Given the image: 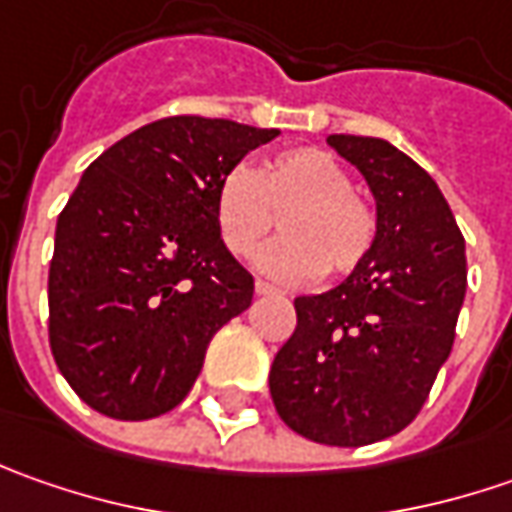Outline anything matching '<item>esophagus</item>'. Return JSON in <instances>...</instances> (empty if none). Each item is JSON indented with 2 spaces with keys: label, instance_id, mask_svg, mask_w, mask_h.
Segmentation results:
<instances>
[{
  "label": "esophagus",
  "instance_id": "1",
  "mask_svg": "<svg viewBox=\"0 0 512 512\" xmlns=\"http://www.w3.org/2000/svg\"><path fill=\"white\" fill-rule=\"evenodd\" d=\"M276 287H270L267 282H256V296H273Z\"/></svg>",
  "mask_w": 512,
  "mask_h": 512
}]
</instances>
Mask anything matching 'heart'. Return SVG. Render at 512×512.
<instances>
[{"mask_svg": "<svg viewBox=\"0 0 512 512\" xmlns=\"http://www.w3.org/2000/svg\"><path fill=\"white\" fill-rule=\"evenodd\" d=\"M225 247L247 259L279 227L285 239L259 253L256 267L276 282L307 285L322 273L347 276L376 239V216L353 193L350 173L322 148H293L265 168H230L213 196Z\"/></svg>", "mask_w": 512, "mask_h": 512, "instance_id": "heart-1", "label": "heart"}]
</instances>
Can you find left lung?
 <instances>
[{
	"mask_svg": "<svg viewBox=\"0 0 512 512\" xmlns=\"http://www.w3.org/2000/svg\"><path fill=\"white\" fill-rule=\"evenodd\" d=\"M376 199V239L342 285L299 296L270 367L282 422L310 442L362 447L422 410L467 290L464 236L433 176L373 136H327Z\"/></svg>",
	"mask_w": 512,
	"mask_h": 512,
	"instance_id": "8db88e82",
	"label": "left lung"
}]
</instances>
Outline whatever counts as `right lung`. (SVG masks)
Returning a JSON list of instances; mask_svg holds the SVG:
<instances>
[{
    "label": "right lung",
    "mask_w": 512,
    "mask_h": 512,
    "mask_svg": "<svg viewBox=\"0 0 512 512\" xmlns=\"http://www.w3.org/2000/svg\"><path fill=\"white\" fill-rule=\"evenodd\" d=\"M276 128L170 116L90 165L56 222L48 276L50 350L96 413L122 422L173 410L216 330L253 302L213 196Z\"/></svg>",
    "instance_id": "add662e5"
}]
</instances>
